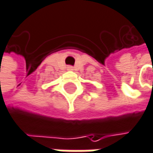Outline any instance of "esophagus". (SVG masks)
<instances>
[{"label":"esophagus","mask_w":153,"mask_h":153,"mask_svg":"<svg viewBox=\"0 0 153 153\" xmlns=\"http://www.w3.org/2000/svg\"><path fill=\"white\" fill-rule=\"evenodd\" d=\"M69 69H71V67H69Z\"/></svg>","instance_id":"obj_1"}]
</instances>
